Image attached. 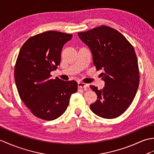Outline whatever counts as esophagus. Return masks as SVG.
<instances>
[{"instance_id": "34e87169", "label": "esophagus", "mask_w": 154, "mask_h": 154, "mask_svg": "<svg viewBox=\"0 0 154 154\" xmlns=\"http://www.w3.org/2000/svg\"><path fill=\"white\" fill-rule=\"evenodd\" d=\"M88 85L87 84H85L84 83H81V82H79L78 83V88H88Z\"/></svg>"}]
</instances>
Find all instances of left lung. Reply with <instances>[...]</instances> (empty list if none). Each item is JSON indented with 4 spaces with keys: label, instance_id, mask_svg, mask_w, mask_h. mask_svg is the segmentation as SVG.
I'll return each mask as SVG.
<instances>
[{
    "label": "left lung",
    "instance_id": "8db88e82",
    "mask_svg": "<svg viewBox=\"0 0 154 154\" xmlns=\"http://www.w3.org/2000/svg\"><path fill=\"white\" fill-rule=\"evenodd\" d=\"M78 36L91 49L96 70L102 69L105 87L91 88L97 100L90 106L96 115L113 119L123 114L131 104L139 85L137 57L133 46L115 29L101 26Z\"/></svg>",
    "mask_w": 154,
    "mask_h": 154
}]
</instances>
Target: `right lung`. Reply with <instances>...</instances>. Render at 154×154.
Wrapping results in <instances>:
<instances>
[{
	"instance_id": "right-lung-1",
	"label": "right lung",
	"mask_w": 154,
	"mask_h": 154,
	"mask_svg": "<svg viewBox=\"0 0 154 154\" xmlns=\"http://www.w3.org/2000/svg\"><path fill=\"white\" fill-rule=\"evenodd\" d=\"M73 35L48 31L30 37L21 46L14 68L21 100L41 119H56L65 112L70 97L77 91L75 81L51 79L60 65L63 45Z\"/></svg>"
}]
</instances>
